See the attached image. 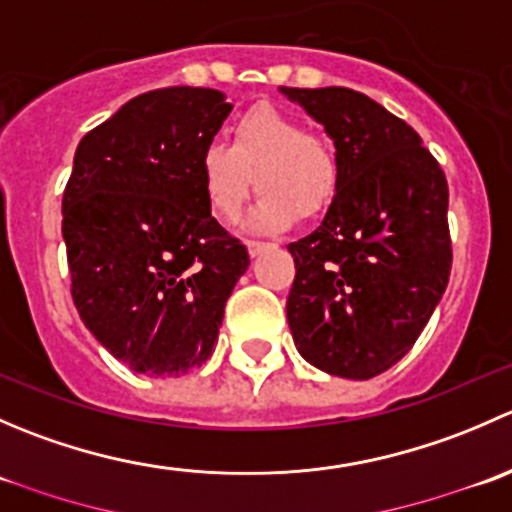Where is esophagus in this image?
<instances>
[{"mask_svg": "<svg viewBox=\"0 0 512 512\" xmlns=\"http://www.w3.org/2000/svg\"><path fill=\"white\" fill-rule=\"evenodd\" d=\"M267 247H275V242H260V240H247V252H250L252 257H257L260 252H265Z\"/></svg>", "mask_w": 512, "mask_h": 512, "instance_id": "obj_1", "label": "esophagus"}]
</instances>
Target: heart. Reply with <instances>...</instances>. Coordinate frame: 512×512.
<instances>
[{"label":"heart","instance_id":"heart-1","mask_svg":"<svg viewBox=\"0 0 512 512\" xmlns=\"http://www.w3.org/2000/svg\"><path fill=\"white\" fill-rule=\"evenodd\" d=\"M198 175L210 210L227 223L240 218L255 180L262 193L252 225L260 230H280L294 215L317 218L334 203L342 183L332 141L304 131L297 118L272 106L242 113L230 126V148L208 143L200 151Z\"/></svg>","mask_w":512,"mask_h":512}]
</instances>
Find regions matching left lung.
I'll return each mask as SVG.
<instances>
[{
  "mask_svg": "<svg viewBox=\"0 0 512 512\" xmlns=\"http://www.w3.org/2000/svg\"><path fill=\"white\" fill-rule=\"evenodd\" d=\"M334 141L342 183L322 225L287 245V322L299 354L371 379L414 347L451 277L448 183L421 136L344 86L289 89Z\"/></svg>",
  "mask_w": 512,
  "mask_h": 512,
  "instance_id": "obj_1",
  "label": "left lung"
}]
</instances>
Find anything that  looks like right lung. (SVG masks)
<instances>
[{"label": "right lung", "mask_w": 512, "mask_h": 512, "mask_svg": "<svg viewBox=\"0 0 512 512\" xmlns=\"http://www.w3.org/2000/svg\"><path fill=\"white\" fill-rule=\"evenodd\" d=\"M232 103L215 89L141 94L81 138L61 200L71 297L118 361L146 376L205 364L247 247L210 215L198 158Z\"/></svg>", "instance_id": "add662e5"}]
</instances>
